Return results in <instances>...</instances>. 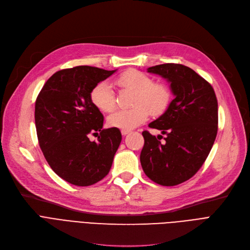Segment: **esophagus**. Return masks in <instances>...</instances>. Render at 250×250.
<instances>
[{
  "mask_svg": "<svg viewBox=\"0 0 250 250\" xmlns=\"http://www.w3.org/2000/svg\"><path fill=\"white\" fill-rule=\"evenodd\" d=\"M129 133V130H127V129H122V135L123 136H125V135H127Z\"/></svg>",
  "mask_w": 250,
  "mask_h": 250,
  "instance_id": "esophagus-1",
  "label": "esophagus"
}]
</instances>
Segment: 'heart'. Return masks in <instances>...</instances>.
Listing matches in <instances>:
<instances>
[{"label":"heart","mask_w":250,"mask_h":250,"mask_svg":"<svg viewBox=\"0 0 250 250\" xmlns=\"http://www.w3.org/2000/svg\"><path fill=\"white\" fill-rule=\"evenodd\" d=\"M114 83L121 88L135 92L130 109L117 110L107 117V124L111 127L133 129L145 122L149 112L160 115L168 107L171 92L164 83L153 82L152 78L139 70H127L118 76ZM90 100L102 112H111L115 108V97L111 86L106 82H100L92 88Z\"/></svg>","instance_id":"heart-1"}]
</instances>
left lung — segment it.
<instances>
[{"mask_svg":"<svg viewBox=\"0 0 250 250\" xmlns=\"http://www.w3.org/2000/svg\"><path fill=\"white\" fill-rule=\"evenodd\" d=\"M170 83L175 98L165 112L149 124L161 130L164 142L148 130L140 161L154 182L173 187L192 177L206 161L218 132V101L213 87L192 69L180 63H163L147 69Z\"/></svg>","mask_w":250,"mask_h":250,"instance_id":"1","label":"left lung"}]
</instances>
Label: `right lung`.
<instances>
[{
  "instance_id": "right-lung-1",
  "label": "right lung",
  "mask_w": 250,
  "mask_h": 250,
  "mask_svg": "<svg viewBox=\"0 0 250 250\" xmlns=\"http://www.w3.org/2000/svg\"><path fill=\"white\" fill-rule=\"evenodd\" d=\"M115 71L89 65L61 70L36 98L39 147L50 168L71 185L88 187L104 178L120 147V129L102 128L103 115L90 100L92 88ZM90 133L98 141H90Z\"/></svg>"
}]
</instances>
